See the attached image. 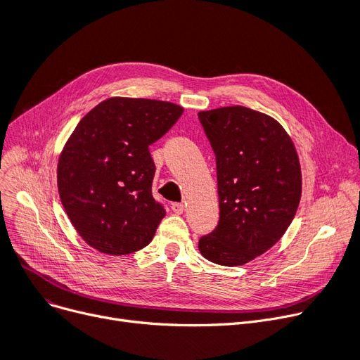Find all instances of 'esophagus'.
<instances>
[{
    "instance_id": "esophagus-1",
    "label": "esophagus",
    "mask_w": 360,
    "mask_h": 360,
    "mask_svg": "<svg viewBox=\"0 0 360 360\" xmlns=\"http://www.w3.org/2000/svg\"><path fill=\"white\" fill-rule=\"evenodd\" d=\"M170 209H172V212L174 213H176V214H181L182 212H184V205L182 202H172V206H170Z\"/></svg>"
}]
</instances>
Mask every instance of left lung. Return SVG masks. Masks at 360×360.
Returning <instances> with one entry per match:
<instances>
[{
    "label": "left lung",
    "mask_w": 360,
    "mask_h": 360,
    "mask_svg": "<svg viewBox=\"0 0 360 360\" xmlns=\"http://www.w3.org/2000/svg\"><path fill=\"white\" fill-rule=\"evenodd\" d=\"M216 155L221 217L201 237L202 257L241 266L275 245L302 197V169L291 136L274 117L243 105L198 112Z\"/></svg>",
    "instance_id": "1"
}]
</instances>
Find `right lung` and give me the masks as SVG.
Instances as JSON below:
<instances>
[{
  "mask_svg": "<svg viewBox=\"0 0 360 360\" xmlns=\"http://www.w3.org/2000/svg\"><path fill=\"white\" fill-rule=\"evenodd\" d=\"M182 113L169 101L112 97L76 124L60 153L57 186L88 245L122 256L150 244L166 210L151 194L155 166L148 146Z\"/></svg>",
  "mask_w": 360,
  "mask_h": 360,
  "instance_id": "1",
  "label": "right lung"
}]
</instances>
